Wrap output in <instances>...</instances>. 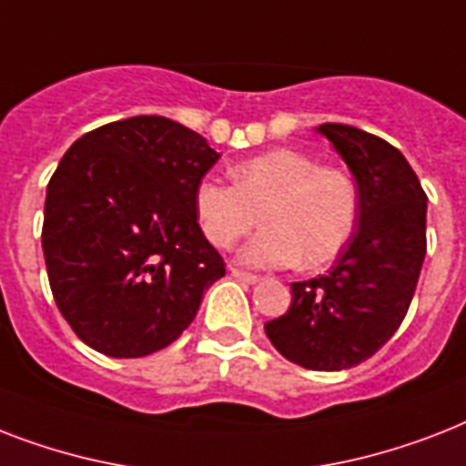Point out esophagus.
Segmentation results:
<instances>
[{
    "mask_svg": "<svg viewBox=\"0 0 466 466\" xmlns=\"http://www.w3.org/2000/svg\"><path fill=\"white\" fill-rule=\"evenodd\" d=\"M229 276L234 280H239V283H247V285H256L261 278L254 276V273H247V270H239V268H229Z\"/></svg>",
    "mask_w": 466,
    "mask_h": 466,
    "instance_id": "34e87169",
    "label": "esophagus"
}]
</instances>
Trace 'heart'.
Masks as SVG:
<instances>
[{
    "instance_id": "b5f03b06",
    "label": "heart",
    "mask_w": 466,
    "mask_h": 466,
    "mask_svg": "<svg viewBox=\"0 0 466 466\" xmlns=\"http://www.w3.org/2000/svg\"><path fill=\"white\" fill-rule=\"evenodd\" d=\"M232 183H198L193 208L212 247L229 248L261 218L263 229L237 254L241 266L321 268L343 251L360 215V193L343 168L319 167L278 147L232 167Z\"/></svg>"
}]
</instances>
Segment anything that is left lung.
Listing matches in <instances>:
<instances>
[{
    "instance_id": "left-lung-1",
    "label": "left lung",
    "mask_w": 466,
    "mask_h": 466,
    "mask_svg": "<svg viewBox=\"0 0 466 466\" xmlns=\"http://www.w3.org/2000/svg\"><path fill=\"white\" fill-rule=\"evenodd\" d=\"M360 193L350 239L326 276L292 283V305L266 324L283 358L307 370L360 365L397 333L426 258L428 198L406 157L353 126L317 127Z\"/></svg>"
}]
</instances>
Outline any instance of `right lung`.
<instances>
[{
	"label": "right lung",
	"instance_id": "obj_1",
	"mask_svg": "<svg viewBox=\"0 0 466 466\" xmlns=\"http://www.w3.org/2000/svg\"><path fill=\"white\" fill-rule=\"evenodd\" d=\"M219 155L164 116L82 135L47 183L43 254L62 317L111 358L174 343L225 276L193 196Z\"/></svg>",
	"mask_w": 466,
	"mask_h": 466
}]
</instances>
